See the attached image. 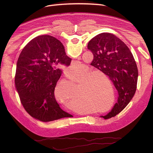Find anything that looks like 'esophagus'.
<instances>
[{
    "label": "esophagus",
    "mask_w": 153,
    "mask_h": 153,
    "mask_svg": "<svg viewBox=\"0 0 153 153\" xmlns=\"http://www.w3.org/2000/svg\"><path fill=\"white\" fill-rule=\"evenodd\" d=\"M76 63V62H72V64H73V65H75Z\"/></svg>",
    "instance_id": "34e87169"
}]
</instances>
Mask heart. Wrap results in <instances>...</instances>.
<instances>
[{
  "instance_id": "b5f03b06",
  "label": "heart",
  "mask_w": 153,
  "mask_h": 153,
  "mask_svg": "<svg viewBox=\"0 0 153 153\" xmlns=\"http://www.w3.org/2000/svg\"><path fill=\"white\" fill-rule=\"evenodd\" d=\"M76 67H72L73 70H76ZM95 72H93L89 67L83 66L82 68L76 71L67 74V82L71 84L78 83L77 86L80 97L92 106L95 105L96 101H103V96H96L95 90ZM77 99V93L70 85L60 83L56 88L55 96L57 100L62 101V103L67 107L74 106L77 103L76 98ZM78 103H80L79 100Z\"/></svg>"
}]
</instances>
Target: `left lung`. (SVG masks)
I'll return each mask as SVG.
<instances>
[{
    "mask_svg": "<svg viewBox=\"0 0 153 153\" xmlns=\"http://www.w3.org/2000/svg\"><path fill=\"white\" fill-rule=\"evenodd\" d=\"M93 54L91 65L97 68L113 82L118 93L117 102L105 116H116L134 97L138 79V69L133 54L125 43L116 36L108 33L99 34L88 43Z\"/></svg>",
    "mask_w": 153,
    "mask_h": 153,
    "instance_id": "8db88e82",
    "label": "left lung"
}]
</instances>
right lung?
<instances>
[{
  "instance_id": "1",
  "label": "right lung",
  "mask_w": 153,
  "mask_h": 153,
  "mask_svg": "<svg viewBox=\"0 0 153 153\" xmlns=\"http://www.w3.org/2000/svg\"><path fill=\"white\" fill-rule=\"evenodd\" d=\"M71 59L62 43L55 37L42 35L32 39L24 48L17 60L15 87L25 111L34 119L48 122L73 117L57 103L54 90L62 70Z\"/></svg>"
}]
</instances>
